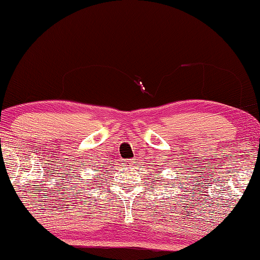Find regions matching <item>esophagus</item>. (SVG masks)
Masks as SVG:
<instances>
[{
    "mask_svg": "<svg viewBox=\"0 0 260 260\" xmlns=\"http://www.w3.org/2000/svg\"><path fill=\"white\" fill-rule=\"evenodd\" d=\"M137 161H138V159L134 157V158H130L129 161H127V162H129V165H133V166H135V165H137Z\"/></svg>",
    "mask_w": 260,
    "mask_h": 260,
    "instance_id": "obj_1",
    "label": "esophagus"
}]
</instances>
